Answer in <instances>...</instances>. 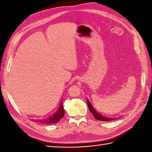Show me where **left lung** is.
Here are the masks:
<instances>
[{"label": "left lung", "instance_id": "8db88e82", "mask_svg": "<svg viewBox=\"0 0 152 152\" xmlns=\"http://www.w3.org/2000/svg\"><path fill=\"white\" fill-rule=\"evenodd\" d=\"M87 105H88L89 111L92 113H93L94 118L96 119H97V120L101 121H111L115 120V119H117V118H111V117L110 118V117H104L103 115L99 113L97 111H96V110H94V108L93 107V105L91 104V103L89 102V100L87 99Z\"/></svg>", "mask_w": 152, "mask_h": 152}]
</instances>
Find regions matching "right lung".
Wrapping results in <instances>:
<instances>
[{
	"mask_svg": "<svg viewBox=\"0 0 152 152\" xmlns=\"http://www.w3.org/2000/svg\"><path fill=\"white\" fill-rule=\"evenodd\" d=\"M64 115H65V110L63 107V103L62 102L59 105V108L58 110V112L54 113L53 116L50 117L48 118L45 119H41V120H37V122H39L40 123H42L44 124H56L58 123L61 118L63 117Z\"/></svg>",
	"mask_w": 152,
	"mask_h": 152,
	"instance_id": "add662e5",
	"label": "right lung"
}]
</instances>
